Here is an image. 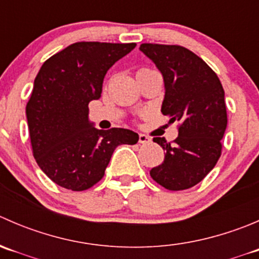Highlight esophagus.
<instances>
[{
	"mask_svg": "<svg viewBox=\"0 0 259 259\" xmlns=\"http://www.w3.org/2000/svg\"><path fill=\"white\" fill-rule=\"evenodd\" d=\"M151 139L148 137V135L145 134H139V143L140 144H148V143H150Z\"/></svg>",
	"mask_w": 259,
	"mask_h": 259,
	"instance_id": "esophagus-1",
	"label": "esophagus"
}]
</instances>
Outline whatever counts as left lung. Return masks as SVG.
<instances>
[{
    "instance_id": "left-lung-1",
    "label": "left lung",
    "mask_w": 259,
    "mask_h": 259,
    "mask_svg": "<svg viewBox=\"0 0 259 259\" xmlns=\"http://www.w3.org/2000/svg\"><path fill=\"white\" fill-rule=\"evenodd\" d=\"M164 77L165 98L161 113L179 121V135L168 143L154 138L165 151L164 161L150 177L168 190L194 187L221 158L227 127L224 90L215 72L198 55L179 45L142 44Z\"/></svg>"
}]
</instances>
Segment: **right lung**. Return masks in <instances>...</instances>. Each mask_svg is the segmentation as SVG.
<instances>
[{
    "instance_id": "obj_1",
    "label": "right lung",
    "mask_w": 259,
    "mask_h": 259,
    "mask_svg": "<svg viewBox=\"0 0 259 259\" xmlns=\"http://www.w3.org/2000/svg\"><path fill=\"white\" fill-rule=\"evenodd\" d=\"M135 46L81 41L41 66L26 116L36 163L60 187L89 189L103 179L117 145L139 140L132 130L95 129L88 117L89 103L101 96L108 70Z\"/></svg>"
}]
</instances>
